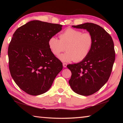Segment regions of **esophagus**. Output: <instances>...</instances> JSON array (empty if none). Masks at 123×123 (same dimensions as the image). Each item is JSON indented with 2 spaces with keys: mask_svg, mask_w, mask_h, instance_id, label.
I'll use <instances>...</instances> for the list:
<instances>
[{
  "mask_svg": "<svg viewBox=\"0 0 123 123\" xmlns=\"http://www.w3.org/2000/svg\"><path fill=\"white\" fill-rule=\"evenodd\" d=\"M67 64L66 63H63V66L64 67V68H66L67 67Z\"/></svg>",
  "mask_w": 123,
  "mask_h": 123,
  "instance_id": "esophagus-1",
  "label": "esophagus"
}]
</instances>
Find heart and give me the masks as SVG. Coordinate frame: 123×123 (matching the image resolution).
Instances as JSON below:
<instances>
[{
    "instance_id": "1",
    "label": "heart",
    "mask_w": 123,
    "mask_h": 123,
    "mask_svg": "<svg viewBox=\"0 0 123 123\" xmlns=\"http://www.w3.org/2000/svg\"><path fill=\"white\" fill-rule=\"evenodd\" d=\"M60 39L51 37L48 46L52 54L57 56L64 50L66 53L59 56L63 62L73 61L79 62L88 56L93 45V37L89 32L73 28L67 29L59 35Z\"/></svg>"
}]
</instances>
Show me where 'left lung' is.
Wrapping results in <instances>:
<instances>
[{"instance_id":"obj_1","label":"left lung","mask_w":123,"mask_h":123,"mask_svg":"<svg viewBox=\"0 0 123 123\" xmlns=\"http://www.w3.org/2000/svg\"><path fill=\"white\" fill-rule=\"evenodd\" d=\"M72 26L86 29L92 35L94 40L86 59L67 66L72 72L69 84L73 91L88 96L98 91L109 80L115 60L114 43L109 33L97 24L86 23Z\"/></svg>"}]
</instances>
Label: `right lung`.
<instances>
[{"mask_svg":"<svg viewBox=\"0 0 123 123\" xmlns=\"http://www.w3.org/2000/svg\"><path fill=\"white\" fill-rule=\"evenodd\" d=\"M62 26L32 20L13 35L8 48L10 74L17 86L29 94L46 92L63 68L48 46L49 38L60 31Z\"/></svg>","mask_w":123,"mask_h":123,"instance_id":"obj_1","label":"right lung"}]
</instances>
